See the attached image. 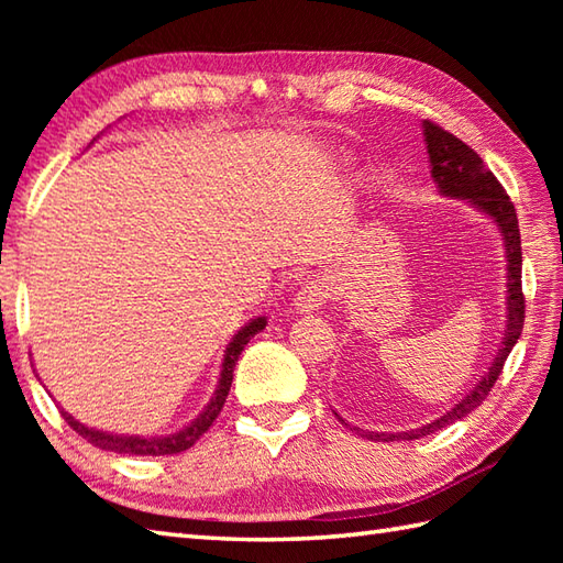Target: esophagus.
I'll use <instances>...</instances> for the list:
<instances>
[{
  "mask_svg": "<svg viewBox=\"0 0 563 563\" xmlns=\"http://www.w3.org/2000/svg\"><path fill=\"white\" fill-rule=\"evenodd\" d=\"M329 297H331V285L327 283V278H309L302 288L295 292L292 307L297 314H312L327 305Z\"/></svg>",
  "mask_w": 563,
  "mask_h": 563,
  "instance_id": "esophagus-1",
  "label": "esophagus"
}]
</instances>
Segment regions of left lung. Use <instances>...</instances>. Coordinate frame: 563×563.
<instances>
[{
    "mask_svg": "<svg viewBox=\"0 0 563 563\" xmlns=\"http://www.w3.org/2000/svg\"><path fill=\"white\" fill-rule=\"evenodd\" d=\"M423 142L428 150V162H430V178L438 188L440 196L445 198H457L466 200L470 206L486 214L488 220L496 224V230L504 239L506 249V329L504 339H500L498 353L494 357L488 373L482 375V379L464 394V397L452 406L450 411L442 413L435 421L426 426H418L411 430H401V433H375V430H357V435L375 442H389V440H418L426 438L435 430L445 428L454 421H462L466 413H472L476 406L488 397V391L496 385V379L504 369L506 357L510 355L512 345L518 343L522 333V321H525V297H522V251H520V230H518V214L512 208L510 198L506 196L504 186L496 181V176L486 169L484 159L476 154L470 145H464L460 137L450 135L448 130L440 125L423 121ZM339 416V413H336ZM343 421V418H341Z\"/></svg>",
    "mask_w": 563,
    "mask_h": 563,
    "instance_id": "left-lung-1",
    "label": "left lung"
}]
</instances>
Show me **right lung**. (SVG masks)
<instances>
[{"instance_id": "right-lung-1", "label": "right lung", "mask_w": 563, "mask_h": 563, "mask_svg": "<svg viewBox=\"0 0 563 563\" xmlns=\"http://www.w3.org/2000/svg\"><path fill=\"white\" fill-rule=\"evenodd\" d=\"M263 329H266V317H256V319H251L249 324H244L242 329L234 333V339L227 343V349H224V357H222V365H220V377H218V387H214V391H212V399L208 401L206 409H202L194 418V421H190L184 428H178L176 433H169V435H147V438L145 435H121V433H109V430H99V428L84 426V423L77 421L75 416L67 413L65 409L59 411V413H63V418L69 423V428L77 430V433L87 442H91L93 448L118 452V454H135V457H164V454L184 452V450H188L190 445H194V442L212 426L214 418L220 416L227 394H230V387H232V375H234V365L239 361V355H242L244 345Z\"/></svg>"}]
</instances>
